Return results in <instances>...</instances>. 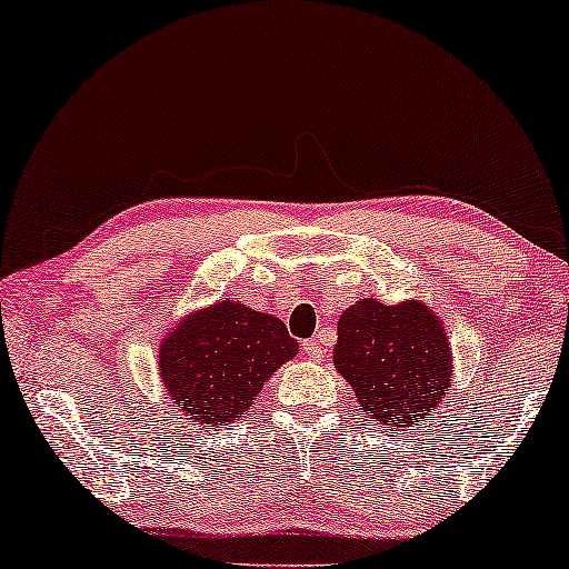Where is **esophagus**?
I'll use <instances>...</instances> for the list:
<instances>
[{
    "mask_svg": "<svg viewBox=\"0 0 569 569\" xmlns=\"http://www.w3.org/2000/svg\"><path fill=\"white\" fill-rule=\"evenodd\" d=\"M302 352H306L310 360H323L326 347L321 339H310V341H302Z\"/></svg>",
    "mask_w": 569,
    "mask_h": 569,
    "instance_id": "34e87169",
    "label": "esophagus"
}]
</instances>
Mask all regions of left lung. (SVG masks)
Wrapping results in <instances>:
<instances>
[{
    "instance_id": "8db88e82",
    "label": "left lung",
    "mask_w": 569,
    "mask_h": 569,
    "mask_svg": "<svg viewBox=\"0 0 569 569\" xmlns=\"http://www.w3.org/2000/svg\"><path fill=\"white\" fill-rule=\"evenodd\" d=\"M333 365L370 422L411 427L450 391L453 352L446 323L422 300H357L339 316Z\"/></svg>"
}]
</instances>
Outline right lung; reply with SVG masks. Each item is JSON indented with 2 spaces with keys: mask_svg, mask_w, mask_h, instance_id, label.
<instances>
[{
  "mask_svg": "<svg viewBox=\"0 0 569 569\" xmlns=\"http://www.w3.org/2000/svg\"><path fill=\"white\" fill-rule=\"evenodd\" d=\"M295 355L298 341L277 316L224 298L166 331L158 372L170 403L212 430L243 417L263 383Z\"/></svg>",
  "mask_w": 569,
  "mask_h": 569,
  "instance_id": "1",
  "label": "right lung"
}]
</instances>
